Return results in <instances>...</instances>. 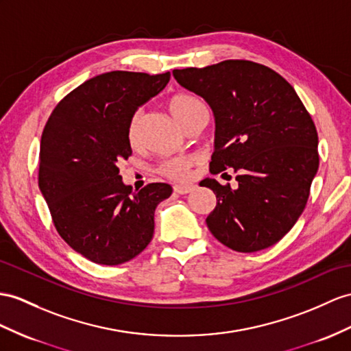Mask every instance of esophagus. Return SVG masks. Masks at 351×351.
Listing matches in <instances>:
<instances>
[{
    "label": "esophagus",
    "instance_id": "esophagus-1",
    "mask_svg": "<svg viewBox=\"0 0 351 351\" xmlns=\"http://www.w3.org/2000/svg\"><path fill=\"white\" fill-rule=\"evenodd\" d=\"M193 191L192 184H176L174 186V192L178 195H187Z\"/></svg>",
    "mask_w": 351,
    "mask_h": 351
}]
</instances>
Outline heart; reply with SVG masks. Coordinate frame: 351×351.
Segmentation results:
<instances>
[{"instance_id": "b5f03b06", "label": "heart", "mask_w": 351, "mask_h": 351, "mask_svg": "<svg viewBox=\"0 0 351 351\" xmlns=\"http://www.w3.org/2000/svg\"><path fill=\"white\" fill-rule=\"evenodd\" d=\"M167 107L169 113L173 114L176 121L180 123L184 130H189L193 125L198 123L202 119H207V108L204 102L187 92H178L169 97L167 101ZM141 121V111L136 110L130 117L126 128V138L131 146H136L138 143V126ZM196 159L193 156H183V158H171L164 162H160L158 167L159 173L171 178V180H186L189 177V171L195 165Z\"/></svg>"}]
</instances>
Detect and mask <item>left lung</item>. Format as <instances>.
Returning <instances> with one entry per match:
<instances>
[{
    "label": "left lung",
    "mask_w": 351,
    "mask_h": 351,
    "mask_svg": "<svg viewBox=\"0 0 351 351\" xmlns=\"http://www.w3.org/2000/svg\"><path fill=\"white\" fill-rule=\"evenodd\" d=\"M173 75L215 113L210 173H237L234 189L215 178L199 183L217 199L205 220L210 232L241 253L274 245L302 215L319 169V136L310 113L292 84L262 64L229 59Z\"/></svg>",
    "instance_id": "left-lung-1"
}]
</instances>
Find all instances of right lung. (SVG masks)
Here are the masks:
<instances>
[{
    "label": "right lung",
    "instance_id": "add662e5",
    "mask_svg": "<svg viewBox=\"0 0 351 351\" xmlns=\"http://www.w3.org/2000/svg\"><path fill=\"white\" fill-rule=\"evenodd\" d=\"M169 73L110 71L59 101L41 135L38 186L53 225L73 250L99 265H121L153 238L155 210L173 187L140 192L122 182L119 165L132 155L130 117L164 89Z\"/></svg>",
    "mask_w": 351,
    "mask_h": 351
}]
</instances>
